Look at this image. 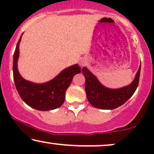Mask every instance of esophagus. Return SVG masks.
<instances>
[{"label": "esophagus", "mask_w": 154, "mask_h": 154, "mask_svg": "<svg viewBox=\"0 0 154 154\" xmlns=\"http://www.w3.org/2000/svg\"><path fill=\"white\" fill-rule=\"evenodd\" d=\"M84 63H85V62L83 61H79V64L81 65V66H82V65H84Z\"/></svg>", "instance_id": "obj_1"}]
</instances>
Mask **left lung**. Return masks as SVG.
<instances>
[{"label":"left lung","mask_w":154,"mask_h":154,"mask_svg":"<svg viewBox=\"0 0 154 154\" xmlns=\"http://www.w3.org/2000/svg\"><path fill=\"white\" fill-rule=\"evenodd\" d=\"M140 67V65L135 79L130 85L116 89L104 86L87 67H83L82 72L85 78V89L88 101L95 108L104 110H111L122 106L131 98L138 86Z\"/></svg>","instance_id":"8db88e82"}]
</instances>
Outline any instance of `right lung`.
Returning <instances> with one entry per match:
<instances>
[{
  "label": "right lung",
  "instance_id": "right-lung-1",
  "mask_svg": "<svg viewBox=\"0 0 154 154\" xmlns=\"http://www.w3.org/2000/svg\"><path fill=\"white\" fill-rule=\"evenodd\" d=\"M22 35L17 43L14 54V80L17 91L23 101L33 109L39 111H50L57 109L64 102L65 93L74 76L82 71L80 66L76 63L67 67L54 79L46 82L35 83L26 80L19 74L17 66L19 44Z\"/></svg>",
  "mask_w": 154,
  "mask_h": 154
}]
</instances>
